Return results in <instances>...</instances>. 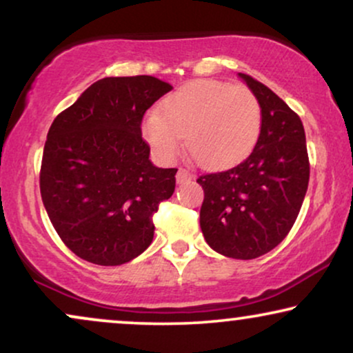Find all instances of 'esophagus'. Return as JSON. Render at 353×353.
I'll list each match as a JSON object with an SVG mask.
<instances>
[{
	"mask_svg": "<svg viewBox=\"0 0 353 353\" xmlns=\"http://www.w3.org/2000/svg\"><path fill=\"white\" fill-rule=\"evenodd\" d=\"M191 178H192L191 172H190V170H186V168H180V170H178V173H176V181H178V183L190 181Z\"/></svg>",
	"mask_w": 353,
	"mask_h": 353,
	"instance_id": "esophagus-1",
	"label": "esophagus"
}]
</instances>
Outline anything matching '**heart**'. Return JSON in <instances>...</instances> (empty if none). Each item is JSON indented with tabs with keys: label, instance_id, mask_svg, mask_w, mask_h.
<instances>
[{
	"label": "heart",
	"instance_id": "heart-1",
	"mask_svg": "<svg viewBox=\"0 0 353 353\" xmlns=\"http://www.w3.org/2000/svg\"><path fill=\"white\" fill-rule=\"evenodd\" d=\"M143 137L163 162L175 161L185 137L186 151L202 168H228L243 162L262 132V108L244 85L197 80L173 91L146 115Z\"/></svg>",
	"mask_w": 353,
	"mask_h": 353
}]
</instances>
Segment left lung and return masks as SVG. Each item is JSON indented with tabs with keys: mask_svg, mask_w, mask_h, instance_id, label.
I'll use <instances>...</instances> for the list:
<instances>
[{
	"mask_svg": "<svg viewBox=\"0 0 353 353\" xmlns=\"http://www.w3.org/2000/svg\"><path fill=\"white\" fill-rule=\"evenodd\" d=\"M262 108V132L238 165L197 178L204 190L201 230L207 244L231 259L250 260L286 238L310 178L302 120L268 86L239 74Z\"/></svg>",
	"mask_w": 353,
	"mask_h": 353,
	"instance_id": "8db88e82",
	"label": "left lung"
}]
</instances>
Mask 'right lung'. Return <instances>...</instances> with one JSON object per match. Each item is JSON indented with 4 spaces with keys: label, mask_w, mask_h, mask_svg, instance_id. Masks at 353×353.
<instances>
[{
    "label": "right lung",
    "mask_w": 353,
    "mask_h": 353,
    "mask_svg": "<svg viewBox=\"0 0 353 353\" xmlns=\"http://www.w3.org/2000/svg\"><path fill=\"white\" fill-rule=\"evenodd\" d=\"M170 90L156 77H108L51 123L41 199L62 243L86 262L115 267L152 243V215L175 191L178 168L152 165L141 122Z\"/></svg>",
    "instance_id": "obj_1"
}]
</instances>
